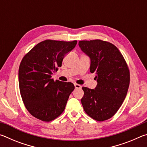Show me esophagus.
<instances>
[{
    "label": "esophagus",
    "instance_id": "esophagus-1",
    "mask_svg": "<svg viewBox=\"0 0 147 147\" xmlns=\"http://www.w3.org/2000/svg\"><path fill=\"white\" fill-rule=\"evenodd\" d=\"M74 87H75L76 89H80L81 88V86L79 85V84H74Z\"/></svg>",
    "mask_w": 147,
    "mask_h": 147
}]
</instances>
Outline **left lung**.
I'll return each mask as SVG.
<instances>
[{"instance_id":"obj_1","label":"left lung","mask_w":147,"mask_h":147,"mask_svg":"<svg viewBox=\"0 0 147 147\" xmlns=\"http://www.w3.org/2000/svg\"><path fill=\"white\" fill-rule=\"evenodd\" d=\"M82 51L91 59L90 72L95 73L97 86L94 89L82 87L81 102L92 119L104 121L115 115L127 94L130 71L119 49L100 39L80 41Z\"/></svg>"}]
</instances>
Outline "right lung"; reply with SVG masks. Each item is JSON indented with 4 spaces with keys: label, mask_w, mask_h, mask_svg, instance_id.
Instances as JSON below:
<instances>
[{
    "label": "right lung",
    "mask_w": 147,
    "mask_h": 147,
    "mask_svg": "<svg viewBox=\"0 0 147 147\" xmlns=\"http://www.w3.org/2000/svg\"><path fill=\"white\" fill-rule=\"evenodd\" d=\"M76 43V40L47 39L37 44L22 59L19 68L20 93L26 109L34 117L50 122L63 112L74 86L54 81L51 74L58 70L65 55Z\"/></svg>",
    "instance_id": "add662e5"
}]
</instances>
